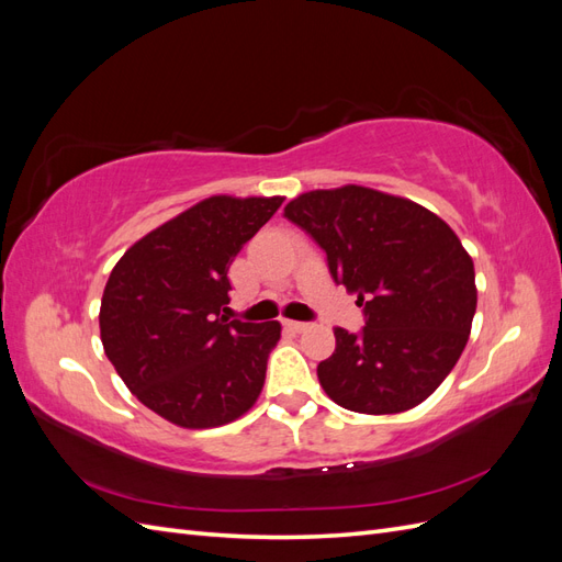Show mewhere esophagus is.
Here are the masks:
<instances>
[{
	"label": "esophagus",
	"instance_id": "34e87169",
	"mask_svg": "<svg viewBox=\"0 0 562 562\" xmlns=\"http://www.w3.org/2000/svg\"><path fill=\"white\" fill-rule=\"evenodd\" d=\"M283 326L288 330H293V333H304V330L310 328V323H304V321H283Z\"/></svg>",
	"mask_w": 562,
	"mask_h": 562
}]
</instances>
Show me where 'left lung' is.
<instances>
[{
	"mask_svg": "<svg viewBox=\"0 0 562 562\" xmlns=\"http://www.w3.org/2000/svg\"><path fill=\"white\" fill-rule=\"evenodd\" d=\"M283 215L326 250L335 283L363 307L366 328H335L316 372L353 413L394 415L427 401L462 356L475 314L471 255L436 213L361 184L295 196Z\"/></svg>",
	"mask_w": 562,
	"mask_h": 562,
	"instance_id": "left-lung-1",
	"label": "left lung"
}]
</instances>
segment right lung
I'll return each instance as SVG.
<instances>
[{
	"mask_svg": "<svg viewBox=\"0 0 562 562\" xmlns=\"http://www.w3.org/2000/svg\"><path fill=\"white\" fill-rule=\"evenodd\" d=\"M283 196H209L135 241L100 302V339L149 411L184 429L223 427L258 401L279 321L225 318L236 252Z\"/></svg>",
	"mask_w": 562,
	"mask_h": 562,
	"instance_id": "right-lung-1",
	"label": "right lung"
}]
</instances>
